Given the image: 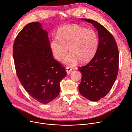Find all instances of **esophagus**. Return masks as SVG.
Instances as JSON below:
<instances>
[{
  "instance_id": "34e87169",
  "label": "esophagus",
  "mask_w": 132,
  "mask_h": 132,
  "mask_svg": "<svg viewBox=\"0 0 132 132\" xmlns=\"http://www.w3.org/2000/svg\"><path fill=\"white\" fill-rule=\"evenodd\" d=\"M66 71L67 73V74H69L70 73H71V72L72 71V68H70L69 67H66Z\"/></svg>"
}]
</instances>
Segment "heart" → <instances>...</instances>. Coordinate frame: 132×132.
<instances>
[{"mask_svg":"<svg viewBox=\"0 0 132 132\" xmlns=\"http://www.w3.org/2000/svg\"><path fill=\"white\" fill-rule=\"evenodd\" d=\"M99 44L97 33L93 30L77 24H68L58 28L56 37L52 38L50 48L54 57L62 61L68 54L65 64L73 66L77 61L81 64L89 62L95 55Z\"/></svg>","mask_w":132,"mask_h":132,"instance_id":"obj_1","label":"heart"}]
</instances>
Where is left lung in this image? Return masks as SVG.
Listing matches in <instances>:
<instances>
[{"mask_svg":"<svg viewBox=\"0 0 132 132\" xmlns=\"http://www.w3.org/2000/svg\"><path fill=\"white\" fill-rule=\"evenodd\" d=\"M81 20L91 23L96 28L99 44L90 62L78 67L82 74L78 90L84 98L96 101L109 93L116 81L118 72L119 52L115 39L103 26L92 20Z\"/></svg>","mask_w":132,"mask_h":132,"instance_id":"8db88e82","label":"left lung"}]
</instances>
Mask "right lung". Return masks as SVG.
Masks as SVG:
<instances>
[{"instance_id": "1", "label": "right lung", "mask_w": 132, "mask_h": 132, "mask_svg": "<svg viewBox=\"0 0 132 132\" xmlns=\"http://www.w3.org/2000/svg\"><path fill=\"white\" fill-rule=\"evenodd\" d=\"M13 58L17 77L33 99L46 104L57 97L67 73L55 60L48 32L41 23H30L20 32L14 43Z\"/></svg>"}]
</instances>
